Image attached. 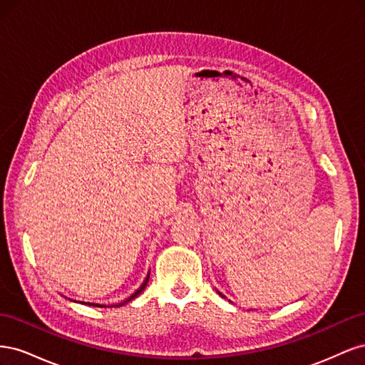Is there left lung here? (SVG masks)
<instances>
[{
  "instance_id": "1",
  "label": "left lung",
  "mask_w": 365,
  "mask_h": 365,
  "mask_svg": "<svg viewBox=\"0 0 365 365\" xmlns=\"http://www.w3.org/2000/svg\"><path fill=\"white\" fill-rule=\"evenodd\" d=\"M219 295H220V297H224V295H222V294H220V292H219Z\"/></svg>"
}]
</instances>
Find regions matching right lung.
<instances>
[{"instance_id":"obj_1","label":"right lung","mask_w":365,"mask_h":365,"mask_svg":"<svg viewBox=\"0 0 365 365\" xmlns=\"http://www.w3.org/2000/svg\"><path fill=\"white\" fill-rule=\"evenodd\" d=\"M148 282H149V275H148V277H146V280H145V282H143V284L140 286V289H137V292H135V294H132V295H130V297L128 298V300H125L123 303H120V304H117V306H123V304H126L128 302H130V300H134V298H135L137 295H140V294H141V291L146 288V284H148ZM90 304H93V306H98V307H102L101 304H96V303H90Z\"/></svg>"}]
</instances>
